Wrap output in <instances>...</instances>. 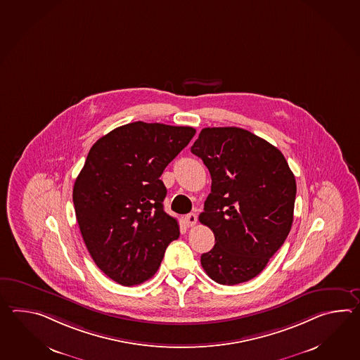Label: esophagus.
Returning <instances> with one entry per match:
<instances>
[{
    "mask_svg": "<svg viewBox=\"0 0 360 360\" xmlns=\"http://www.w3.org/2000/svg\"><path fill=\"white\" fill-rule=\"evenodd\" d=\"M184 222L188 227H192L198 222V216L195 213H188L187 216H184Z\"/></svg>",
    "mask_w": 360,
    "mask_h": 360,
    "instance_id": "esophagus-1",
    "label": "esophagus"
}]
</instances>
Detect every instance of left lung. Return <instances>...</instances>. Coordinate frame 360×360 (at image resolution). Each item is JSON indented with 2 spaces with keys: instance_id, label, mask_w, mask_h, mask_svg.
Returning a JSON list of instances; mask_svg holds the SVG:
<instances>
[{
  "instance_id": "left-lung-1",
  "label": "left lung",
  "mask_w": 360,
  "mask_h": 360,
  "mask_svg": "<svg viewBox=\"0 0 360 360\" xmlns=\"http://www.w3.org/2000/svg\"><path fill=\"white\" fill-rule=\"evenodd\" d=\"M191 152L212 176L199 221L216 244L201 255V266L224 285L253 279L290 231L295 176L275 146L245 129H202Z\"/></svg>"
}]
</instances>
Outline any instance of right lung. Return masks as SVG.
<instances>
[{
	"instance_id": "right-lung-1",
	"label": "right lung",
	"mask_w": 360,
	"mask_h": 360,
	"mask_svg": "<svg viewBox=\"0 0 360 360\" xmlns=\"http://www.w3.org/2000/svg\"><path fill=\"white\" fill-rule=\"evenodd\" d=\"M196 130L136 121L113 129L90 148L73 186L82 239L102 271L121 285H139L159 270L179 236L164 210V169Z\"/></svg>"
}]
</instances>
